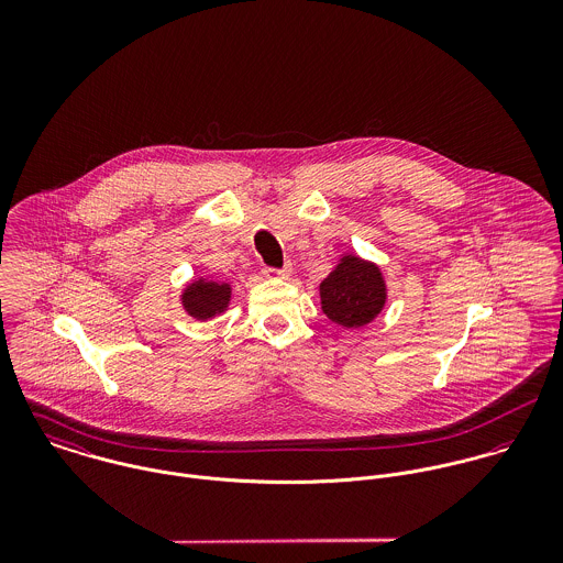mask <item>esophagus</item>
Listing matches in <instances>:
<instances>
[{
    "label": "esophagus",
    "instance_id": "esophagus-1",
    "mask_svg": "<svg viewBox=\"0 0 563 563\" xmlns=\"http://www.w3.org/2000/svg\"><path fill=\"white\" fill-rule=\"evenodd\" d=\"M268 277H288L290 273H292V266L290 264H286L284 268H266L264 271Z\"/></svg>",
    "mask_w": 563,
    "mask_h": 563
}]
</instances>
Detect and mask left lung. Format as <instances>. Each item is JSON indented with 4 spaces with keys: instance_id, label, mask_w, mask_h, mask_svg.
Here are the masks:
<instances>
[{
    "instance_id": "obj_1",
    "label": "left lung",
    "mask_w": 563,
    "mask_h": 563,
    "mask_svg": "<svg viewBox=\"0 0 563 563\" xmlns=\"http://www.w3.org/2000/svg\"><path fill=\"white\" fill-rule=\"evenodd\" d=\"M321 301L322 312L335 324L362 327L373 321L386 303L382 271L357 255H344L322 282Z\"/></svg>"
}]
</instances>
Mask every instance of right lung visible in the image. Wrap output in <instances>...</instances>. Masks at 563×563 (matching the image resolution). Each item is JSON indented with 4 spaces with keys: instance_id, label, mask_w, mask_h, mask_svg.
I'll return each mask as SVG.
<instances>
[{
    "instance_id": "add662e5",
    "label": "right lung",
    "mask_w": 563,
    "mask_h": 563,
    "mask_svg": "<svg viewBox=\"0 0 563 563\" xmlns=\"http://www.w3.org/2000/svg\"><path fill=\"white\" fill-rule=\"evenodd\" d=\"M181 303L190 317L206 321L217 312L225 310V306L230 303V286L199 279L184 290Z\"/></svg>"
}]
</instances>
